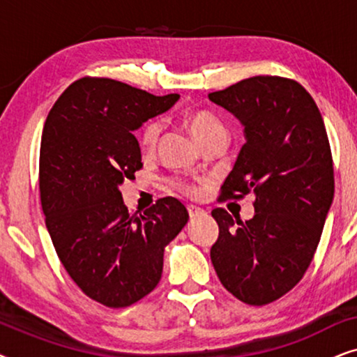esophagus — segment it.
<instances>
[{
	"mask_svg": "<svg viewBox=\"0 0 357 357\" xmlns=\"http://www.w3.org/2000/svg\"><path fill=\"white\" fill-rule=\"evenodd\" d=\"M187 209H188L190 218H198V216H203V214H204L203 209L198 208V206H195V204H188Z\"/></svg>",
	"mask_w": 357,
	"mask_h": 357,
	"instance_id": "esophagus-1",
	"label": "esophagus"
}]
</instances>
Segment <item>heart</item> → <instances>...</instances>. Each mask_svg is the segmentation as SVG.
<instances>
[{
    "label": "heart",
    "mask_w": 357,
    "mask_h": 357,
    "mask_svg": "<svg viewBox=\"0 0 357 357\" xmlns=\"http://www.w3.org/2000/svg\"><path fill=\"white\" fill-rule=\"evenodd\" d=\"M185 123H187L190 133L193 135V138L198 141L199 146L214 138V136L226 133V126H224L222 121L219 120L216 115L209 114V112H204V110H198V112H192V114H188L187 119H185ZM159 135H160V125L158 121H149V123H146L144 128L141 130L139 133L141 146H143L144 149L154 148L159 139ZM174 185L178 190H183V192L187 193H193V190L187 187L185 183L175 182Z\"/></svg>",
    "instance_id": "b5f03b06"
}]
</instances>
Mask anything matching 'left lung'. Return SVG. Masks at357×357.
<instances>
[{
    "label": "left lung",
    "instance_id": "8db88e82",
    "mask_svg": "<svg viewBox=\"0 0 357 357\" xmlns=\"http://www.w3.org/2000/svg\"><path fill=\"white\" fill-rule=\"evenodd\" d=\"M208 97L241 121L245 138L222 195L255 193V214L245 222L213 209V266L238 301L270 304L304 276L333 203L324 119L299 82L280 76L248 77Z\"/></svg>",
    "mask_w": 357,
    "mask_h": 357
}]
</instances>
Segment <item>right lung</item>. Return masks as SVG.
Segmentation results:
<instances>
[{
    "instance_id": "obj_1",
    "label": "right lung",
    "mask_w": 357,
    "mask_h": 357,
    "mask_svg": "<svg viewBox=\"0 0 357 357\" xmlns=\"http://www.w3.org/2000/svg\"><path fill=\"white\" fill-rule=\"evenodd\" d=\"M180 99L107 77L73 82L47 116L40 144V202L63 266L91 299L126 307L162 276L164 250L188 222L177 198L130 213L120 187L141 164L135 131Z\"/></svg>"
}]
</instances>
